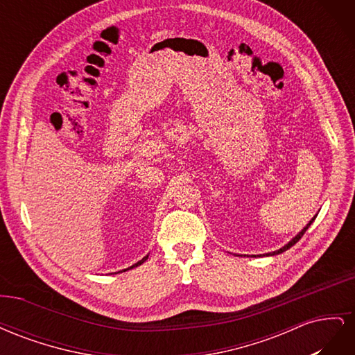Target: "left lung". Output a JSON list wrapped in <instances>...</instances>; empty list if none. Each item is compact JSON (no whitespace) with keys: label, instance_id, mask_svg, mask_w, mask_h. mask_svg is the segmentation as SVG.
I'll list each match as a JSON object with an SVG mask.
<instances>
[{"label":"left lung","instance_id":"1","mask_svg":"<svg viewBox=\"0 0 355 355\" xmlns=\"http://www.w3.org/2000/svg\"><path fill=\"white\" fill-rule=\"evenodd\" d=\"M315 218H317V214H315V216H314L313 219H311V220H309V222L306 223V227H305V228H304L302 231H300V232H299L297 235H295V237H293L292 240H290V241H288L287 244H284V245L282 247V249H278V250H275V252H271V253H265L263 256H274V254H280V253H283V252L288 250V249H290V247H292L293 244H296V243H297V241H299L300 239H302V235H304V234H305V231H306V230L309 228V225L314 222V219H315ZM259 256H261V254H259Z\"/></svg>","mask_w":355,"mask_h":355}]
</instances>
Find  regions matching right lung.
Returning a JSON list of instances; mask_svg holds the SVG:
<instances>
[{
	"label": "right lung",
	"instance_id": "right-lung-1",
	"mask_svg": "<svg viewBox=\"0 0 355 355\" xmlns=\"http://www.w3.org/2000/svg\"><path fill=\"white\" fill-rule=\"evenodd\" d=\"M146 259H148V256H145V257H144V259H141V261H139V262H137V263H135V265H132V266H130V268H127V270H132V268H136V266H139V265H142V263H144V262H145V261H146ZM127 270H123V271H127Z\"/></svg>",
	"mask_w": 355,
	"mask_h": 355
}]
</instances>
